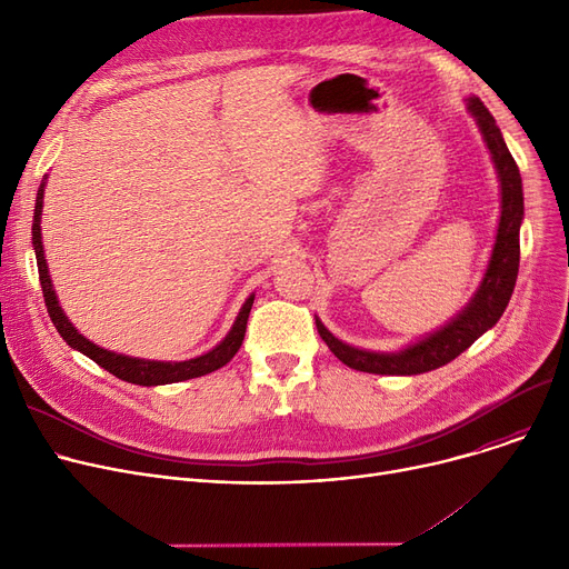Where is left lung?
I'll list each match as a JSON object with an SVG mask.
<instances>
[{
	"label": "left lung",
	"instance_id": "8db88e82",
	"mask_svg": "<svg viewBox=\"0 0 569 569\" xmlns=\"http://www.w3.org/2000/svg\"><path fill=\"white\" fill-rule=\"evenodd\" d=\"M468 110L477 119L485 142L491 152L498 182H500V221L496 232V244L487 264L485 279L477 288L466 309L440 327L438 332L425 337L399 352H373L348 346L339 341L327 327L316 318L318 335L339 360L357 371L380 373V376H417L438 367H445L470 348L487 330L500 320L502 311L510 305L519 274V228L523 221V189L517 161L507 149L496 119L480 99L470 97Z\"/></svg>",
	"mask_w": 569,
	"mask_h": 569
}]
</instances>
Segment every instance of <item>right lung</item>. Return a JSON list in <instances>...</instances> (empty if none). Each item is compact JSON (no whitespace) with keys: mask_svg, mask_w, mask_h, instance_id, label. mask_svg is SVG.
Segmentation results:
<instances>
[{"mask_svg":"<svg viewBox=\"0 0 569 569\" xmlns=\"http://www.w3.org/2000/svg\"><path fill=\"white\" fill-rule=\"evenodd\" d=\"M43 189H46V177L39 187L37 193V207H34V223H32V244H34V253H37V267H39V281L43 288V300L48 307V316L52 320V325L57 327L59 337H62L71 348L80 350L82 355H87L89 360H94L99 367H103L106 371H110L112 376H117L119 380H127L133 385H142V387H152V385H168V382H179V380H189V378H198L204 373H212L221 367H226L234 352L239 350L244 341V332H247V320L253 307V297L249 295V300L244 302V307L239 309L232 330L226 335V339L212 348L209 352L193 357V360H184V362H157V360H138V357H129V355H117L112 350L99 348L97 343H92L89 339H84L76 327L69 322V318L64 316L62 307L57 302V295L52 290V281L48 274V262L43 256V242H41V209H43Z\"/></svg>","mask_w":569,"mask_h":569,"instance_id":"right-lung-1","label":"right lung"}]
</instances>
